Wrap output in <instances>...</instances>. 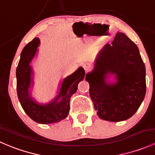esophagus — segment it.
Returning <instances> with one entry per match:
<instances>
[{
    "label": "esophagus",
    "mask_w": 155,
    "mask_h": 155,
    "mask_svg": "<svg viewBox=\"0 0 155 155\" xmlns=\"http://www.w3.org/2000/svg\"><path fill=\"white\" fill-rule=\"evenodd\" d=\"M83 68H84V70H85V72H87L88 70H90L91 68V64H89L86 63L83 65Z\"/></svg>",
    "instance_id": "34e87169"
}]
</instances>
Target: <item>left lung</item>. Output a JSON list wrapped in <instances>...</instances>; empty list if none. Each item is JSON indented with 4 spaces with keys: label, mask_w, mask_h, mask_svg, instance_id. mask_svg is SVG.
Listing matches in <instances>:
<instances>
[{
    "label": "left lung",
    "mask_w": 155,
    "mask_h": 155,
    "mask_svg": "<svg viewBox=\"0 0 155 155\" xmlns=\"http://www.w3.org/2000/svg\"><path fill=\"white\" fill-rule=\"evenodd\" d=\"M109 73L116 75L109 84ZM97 114L109 121H124L138 110L146 92L145 64L137 45L123 33H117L112 45L98 54L94 69L85 77Z\"/></svg>",
    "instance_id": "left-lung-1"
}]
</instances>
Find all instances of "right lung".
Here are the masks:
<instances>
[{"label": "right lung", "instance_id": "add662e5", "mask_svg": "<svg viewBox=\"0 0 155 155\" xmlns=\"http://www.w3.org/2000/svg\"><path fill=\"white\" fill-rule=\"evenodd\" d=\"M39 44L40 39L35 37L25 46L21 51L16 68L17 95L21 107L31 119L40 124H54L67 118L70 111V97L77 91L78 84L84 79L85 73L83 68H79L64 79L60 92L54 101L46 105L37 104L30 96L28 89L32 73L30 63L35 56ZM60 98L61 100L58 101Z\"/></svg>", "mask_w": 155, "mask_h": 155}]
</instances>
